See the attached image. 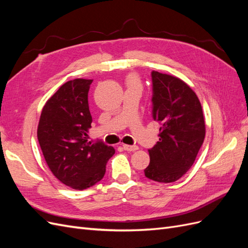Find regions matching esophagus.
I'll return each instance as SVG.
<instances>
[{
	"instance_id": "34e87169",
	"label": "esophagus",
	"mask_w": 248,
	"mask_h": 248,
	"mask_svg": "<svg viewBox=\"0 0 248 248\" xmlns=\"http://www.w3.org/2000/svg\"><path fill=\"white\" fill-rule=\"evenodd\" d=\"M123 148H124V150H126V151H129V152H131V151H137V150L139 149V147L138 146H136V145H123Z\"/></svg>"
}]
</instances>
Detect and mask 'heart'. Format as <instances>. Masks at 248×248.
Segmentation results:
<instances>
[{"label":"heart","mask_w":248,"mask_h":248,"mask_svg":"<svg viewBox=\"0 0 248 248\" xmlns=\"http://www.w3.org/2000/svg\"><path fill=\"white\" fill-rule=\"evenodd\" d=\"M129 84H130V85H131V84L138 85V80H137L136 78H130V79H129Z\"/></svg>","instance_id":"heart-1"}]
</instances>
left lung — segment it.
I'll return each mask as SVG.
<instances>
[{"label":"left lung","instance_id":"8db88e82","mask_svg":"<svg viewBox=\"0 0 248 248\" xmlns=\"http://www.w3.org/2000/svg\"><path fill=\"white\" fill-rule=\"evenodd\" d=\"M152 118L160 125L159 141L149 149L150 163L145 176L170 183L181 178L196 160L205 139L201 102L183 80L151 72Z\"/></svg>","mask_w":248,"mask_h":248}]
</instances>
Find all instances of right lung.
I'll return each instance as SVG.
<instances>
[{
	"instance_id": "add662e5",
	"label": "right lung",
	"mask_w": 248,
	"mask_h": 248,
	"mask_svg": "<svg viewBox=\"0 0 248 248\" xmlns=\"http://www.w3.org/2000/svg\"><path fill=\"white\" fill-rule=\"evenodd\" d=\"M92 79L77 78L60 87L44 106L37 137L48 168L57 179L82 190L99 182L115 149L102 140L88 141L92 116L88 93Z\"/></svg>"
}]
</instances>
